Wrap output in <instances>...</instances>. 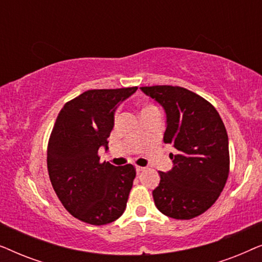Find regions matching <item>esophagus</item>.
Returning <instances> with one entry per match:
<instances>
[{"mask_svg":"<svg viewBox=\"0 0 262 262\" xmlns=\"http://www.w3.org/2000/svg\"><path fill=\"white\" fill-rule=\"evenodd\" d=\"M145 169V167H141V166H136V170H137V173H139V171H143Z\"/></svg>","mask_w":262,"mask_h":262,"instance_id":"34e87169","label":"esophagus"}]
</instances>
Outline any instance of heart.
I'll list each match as a JSON object with an SVG mask.
<instances>
[{"instance_id": "heart-1", "label": "heart", "mask_w": 262, "mask_h": 262, "mask_svg": "<svg viewBox=\"0 0 262 262\" xmlns=\"http://www.w3.org/2000/svg\"><path fill=\"white\" fill-rule=\"evenodd\" d=\"M150 108H154V107H145V108L143 111H146V110H150ZM143 111H142V112H143Z\"/></svg>"}]
</instances>
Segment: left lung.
<instances>
[{
  "label": "left lung",
  "instance_id": "obj_1",
  "mask_svg": "<svg viewBox=\"0 0 262 262\" xmlns=\"http://www.w3.org/2000/svg\"><path fill=\"white\" fill-rule=\"evenodd\" d=\"M166 113L163 142L171 144L173 168L160 171L152 191L157 209L175 220H191L216 202L229 175V141L216 108L195 93L173 85L141 87Z\"/></svg>",
  "mask_w": 262,
  "mask_h": 262
}]
</instances>
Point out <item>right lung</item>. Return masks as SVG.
<instances>
[{"instance_id": "right-lung-1", "label": "right lung", "mask_w": 262, "mask_h": 262, "mask_svg": "<svg viewBox=\"0 0 262 262\" xmlns=\"http://www.w3.org/2000/svg\"><path fill=\"white\" fill-rule=\"evenodd\" d=\"M137 89L87 91L67 102L56 119L48 146L50 180L63 206L85 223H112L126 207L135 167L100 163L98 151L108 150L116 110Z\"/></svg>"}]
</instances>
